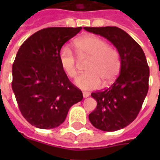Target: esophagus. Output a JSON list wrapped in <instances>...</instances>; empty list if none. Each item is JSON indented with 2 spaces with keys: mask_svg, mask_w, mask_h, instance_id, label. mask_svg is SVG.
<instances>
[{
  "mask_svg": "<svg viewBox=\"0 0 160 160\" xmlns=\"http://www.w3.org/2000/svg\"><path fill=\"white\" fill-rule=\"evenodd\" d=\"M89 95H90V93L89 92H83V96H84V98H87L89 97Z\"/></svg>",
  "mask_w": 160,
  "mask_h": 160,
  "instance_id": "34e87169",
  "label": "esophagus"
}]
</instances>
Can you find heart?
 Masks as SVG:
<instances>
[{"label": "heart", "instance_id": "heart-1", "mask_svg": "<svg viewBox=\"0 0 160 160\" xmlns=\"http://www.w3.org/2000/svg\"><path fill=\"white\" fill-rule=\"evenodd\" d=\"M75 46L80 60L89 59L85 66L87 72L75 80L78 87L93 90L100 86L101 80L104 85H108L116 78L120 69L119 54L105 40L95 36H82L75 41ZM59 58L63 70L68 76L75 78L78 72V60L70 47L63 46Z\"/></svg>", "mask_w": 160, "mask_h": 160}]
</instances>
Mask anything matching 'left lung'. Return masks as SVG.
<instances>
[{
  "label": "left lung",
  "mask_w": 160,
  "mask_h": 160,
  "mask_svg": "<svg viewBox=\"0 0 160 160\" xmlns=\"http://www.w3.org/2000/svg\"><path fill=\"white\" fill-rule=\"evenodd\" d=\"M114 45L120 56V72L109 88L92 96L97 107L89 114L90 123L104 131H116L134 121L149 90V68L139 44L116 26L84 27Z\"/></svg>",
  "instance_id": "1"
}]
</instances>
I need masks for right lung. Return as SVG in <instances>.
Wrapping results in <instances>:
<instances>
[{"instance_id":"1","label":"right lung","mask_w":160,"mask_h":160,"mask_svg":"<svg viewBox=\"0 0 160 160\" xmlns=\"http://www.w3.org/2000/svg\"><path fill=\"white\" fill-rule=\"evenodd\" d=\"M82 27H48L31 36L12 65V90L20 111L33 126L53 129L65 121L81 90L68 79L60 63L63 45Z\"/></svg>"}]
</instances>
